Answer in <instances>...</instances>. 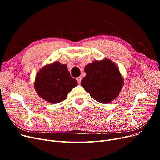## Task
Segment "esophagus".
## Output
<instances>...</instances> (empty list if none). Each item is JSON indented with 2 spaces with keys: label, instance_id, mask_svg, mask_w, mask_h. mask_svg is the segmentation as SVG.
<instances>
[{
  "label": "esophagus",
  "instance_id": "obj_1",
  "mask_svg": "<svg viewBox=\"0 0 160 160\" xmlns=\"http://www.w3.org/2000/svg\"><path fill=\"white\" fill-rule=\"evenodd\" d=\"M81 79H82V77H77V81H78V83H81Z\"/></svg>",
  "mask_w": 160,
  "mask_h": 160
}]
</instances>
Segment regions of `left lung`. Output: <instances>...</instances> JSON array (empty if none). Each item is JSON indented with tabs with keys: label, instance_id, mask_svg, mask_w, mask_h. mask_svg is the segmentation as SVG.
Segmentation results:
<instances>
[{
	"label": "left lung",
	"instance_id": "left-lung-1",
	"mask_svg": "<svg viewBox=\"0 0 160 160\" xmlns=\"http://www.w3.org/2000/svg\"><path fill=\"white\" fill-rule=\"evenodd\" d=\"M86 76L81 85L98 102L108 103L119 95L123 84L120 72L109 59L95 61L84 69Z\"/></svg>",
	"mask_w": 160,
	"mask_h": 160
}]
</instances>
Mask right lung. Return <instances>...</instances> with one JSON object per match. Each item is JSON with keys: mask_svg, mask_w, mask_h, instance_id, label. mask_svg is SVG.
<instances>
[{"mask_svg": "<svg viewBox=\"0 0 160 160\" xmlns=\"http://www.w3.org/2000/svg\"><path fill=\"white\" fill-rule=\"evenodd\" d=\"M77 85L72 78L67 65L58 61L47 65L38 71L35 88L41 98L51 103H57L66 99L67 95Z\"/></svg>", "mask_w": 160, "mask_h": 160, "instance_id": "right-lung-1", "label": "right lung"}]
</instances>
